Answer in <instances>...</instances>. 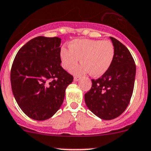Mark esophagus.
Returning a JSON list of instances; mask_svg holds the SVG:
<instances>
[{"label": "esophagus", "instance_id": "esophagus-1", "mask_svg": "<svg viewBox=\"0 0 151 151\" xmlns=\"http://www.w3.org/2000/svg\"><path fill=\"white\" fill-rule=\"evenodd\" d=\"M79 79H80V77H78V76H75V77H74V81H78Z\"/></svg>", "mask_w": 151, "mask_h": 151}]
</instances>
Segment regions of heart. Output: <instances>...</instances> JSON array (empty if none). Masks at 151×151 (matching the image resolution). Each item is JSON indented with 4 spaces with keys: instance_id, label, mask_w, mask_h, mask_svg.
<instances>
[{
    "instance_id": "obj_1",
    "label": "heart",
    "mask_w": 151,
    "mask_h": 151,
    "mask_svg": "<svg viewBox=\"0 0 151 151\" xmlns=\"http://www.w3.org/2000/svg\"><path fill=\"white\" fill-rule=\"evenodd\" d=\"M115 55L113 43L109 40L76 39L69 43V49L62 47L60 59L64 69H72L80 59V65L73 69L76 74L89 73L92 76L104 75L111 67Z\"/></svg>"
}]
</instances>
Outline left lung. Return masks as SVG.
<instances>
[{
    "label": "left lung",
    "instance_id": "1",
    "mask_svg": "<svg viewBox=\"0 0 151 151\" xmlns=\"http://www.w3.org/2000/svg\"><path fill=\"white\" fill-rule=\"evenodd\" d=\"M115 49L109 69L99 78L92 79V87L84 95L86 106L103 120L119 117L128 106L134 90L136 65L126 46L110 37Z\"/></svg>",
    "mask_w": 151,
    "mask_h": 151
}]
</instances>
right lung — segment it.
I'll return each mask as SVG.
<instances>
[{"label":"right lung","instance_id":"obj_1","mask_svg":"<svg viewBox=\"0 0 151 151\" xmlns=\"http://www.w3.org/2000/svg\"><path fill=\"white\" fill-rule=\"evenodd\" d=\"M61 39L37 37L16 54L10 73L17 104L30 118L45 120L59 110L73 76L61 66Z\"/></svg>","mask_w":151,"mask_h":151}]
</instances>
